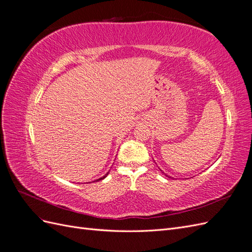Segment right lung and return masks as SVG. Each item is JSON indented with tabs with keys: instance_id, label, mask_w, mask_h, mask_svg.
Masks as SVG:
<instances>
[{
	"instance_id": "1",
	"label": "right lung",
	"mask_w": 252,
	"mask_h": 252,
	"mask_svg": "<svg viewBox=\"0 0 252 252\" xmlns=\"http://www.w3.org/2000/svg\"><path fill=\"white\" fill-rule=\"evenodd\" d=\"M107 175H108V173H106V174L104 175V177H103V178H101V179H98V180H96V181H101V180H103V179H105L106 177H107Z\"/></svg>"
}]
</instances>
